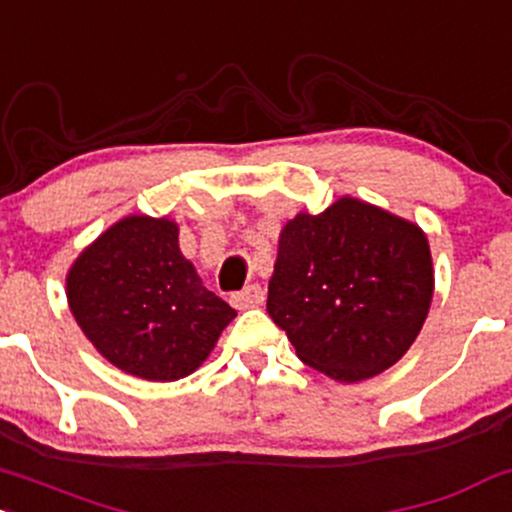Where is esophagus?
<instances>
[{
    "instance_id": "obj_1",
    "label": "esophagus",
    "mask_w": 512,
    "mask_h": 512,
    "mask_svg": "<svg viewBox=\"0 0 512 512\" xmlns=\"http://www.w3.org/2000/svg\"><path fill=\"white\" fill-rule=\"evenodd\" d=\"M230 301H233V306L238 308V311H247V308H255L265 303V291H262V286L250 284L245 286L243 291H238V294H233Z\"/></svg>"
}]
</instances>
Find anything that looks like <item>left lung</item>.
<instances>
[{
	"instance_id": "left-lung-1",
	"label": "left lung",
	"mask_w": 512,
	"mask_h": 512,
	"mask_svg": "<svg viewBox=\"0 0 512 512\" xmlns=\"http://www.w3.org/2000/svg\"><path fill=\"white\" fill-rule=\"evenodd\" d=\"M428 235L401 216L340 196L279 233L267 313L303 364L355 384L393 367L428 318Z\"/></svg>"
}]
</instances>
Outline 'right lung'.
<instances>
[{"label": "right lung", "mask_w": 512, "mask_h": 512, "mask_svg": "<svg viewBox=\"0 0 512 512\" xmlns=\"http://www.w3.org/2000/svg\"><path fill=\"white\" fill-rule=\"evenodd\" d=\"M67 303L99 355L145 381L196 372L235 318L182 255L177 223L143 213L84 247L67 272Z\"/></svg>", "instance_id": "right-lung-1"}]
</instances>
